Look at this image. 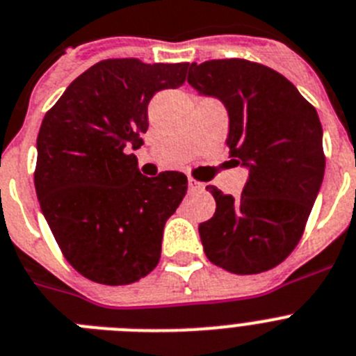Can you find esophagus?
I'll use <instances>...</instances> for the list:
<instances>
[{"instance_id": "1", "label": "esophagus", "mask_w": 356, "mask_h": 356, "mask_svg": "<svg viewBox=\"0 0 356 356\" xmlns=\"http://www.w3.org/2000/svg\"><path fill=\"white\" fill-rule=\"evenodd\" d=\"M187 181H189V191H202L203 189L202 181H198L196 178H193V176H189V178H187Z\"/></svg>"}]
</instances>
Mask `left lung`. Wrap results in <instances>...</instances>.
Returning <instances> with one entry per match:
<instances>
[{
  "instance_id": "left-lung-1",
  "label": "left lung",
  "mask_w": 356,
  "mask_h": 356,
  "mask_svg": "<svg viewBox=\"0 0 356 356\" xmlns=\"http://www.w3.org/2000/svg\"><path fill=\"white\" fill-rule=\"evenodd\" d=\"M187 81L227 106L230 156L250 169L238 198L207 185L216 212L200 223L205 256L238 275L272 270L302 238L323 184L317 109L284 75L247 59L193 63Z\"/></svg>"
}]
</instances>
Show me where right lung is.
I'll use <instances>...</instances> for the list:
<instances>
[{
    "mask_svg": "<svg viewBox=\"0 0 356 356\" xmlns=\"http://www.w3.org/2000/svg\"><path fill=\"white\" fill-rule=\"evenodd\" d=\"M189 63L100 60L42 118L33 184L63 256L93 282L120 286L153 272L165 221L187 193L176 171L140 175L136 156L147 104L180 88Z\"/></svg>",
    "mask_w": 356,
    "mask_h": 356,
    "instance_id": "1",
    "label": "right lung"
}]
</instances>
